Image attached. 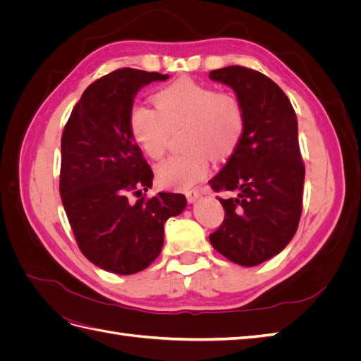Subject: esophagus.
Returning <instances> with one entry per match:
<instances>
[{
	"label": "esophagus",
	"instance_id": "1",
	"mask_svg": "<svg viewBox=\"0 0 361 361\" xmlns=\"http://www.w3.org/2000/svg\"><path fill=\"white\" fill-rule=\"evenodd\" d=\"M185 195H187V200H188L190 203H192V202H195V200H197V199L200 197V191L195 190V188L187 190V191H185Z\"/></svg>",
	"mask_w": 361,
	"mask_h": 361
}]
</instances>
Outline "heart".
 <instances>
[{
  "label": "heart",
  "instance_id": "heart-1",
  "mask_svg": "<svg viewBox=\"0 0 361 361\" xmlns=\"http://www.w3.org/2000/svg\"><path fill=\"white\" fill-rule=\"evenodd\" d=\"M157 110L137 105L129 114V129L140 149L159 159L171 133L183 128L182 143L190 147L171 155L157 167L162 187L183 190L199 182L215 158L231 155L243 138L245 114L238 97L212 87L182 78L154 96Z\"/></svg>",
  "mask_w": 361,
  "mask_h": 361
}]
</instances>
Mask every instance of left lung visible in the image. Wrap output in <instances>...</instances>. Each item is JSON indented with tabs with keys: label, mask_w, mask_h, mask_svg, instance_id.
Returning <instances> with one entry per match:
<instances>
[{
	"label": "left lung",
	"mask_w": 361,
	"mask_h": 361,
	"mask_svg": "<svg viewBox=\"0 0 361 361\" xmlns=\"http://www.w3.org/2000/svg\"><path fill=\"white\" fill-rule=\"evenodd\" d=\"M236 93L245 114L241 141L221 171L209 180L224 221L209 235L212 247L233 264L256 267L279 255L298 228L302 211L304 162L290 101L268 76L243 66L209 72Z\"/></svg>",
	"instance_id": "8db88e82"
}]
</instances>
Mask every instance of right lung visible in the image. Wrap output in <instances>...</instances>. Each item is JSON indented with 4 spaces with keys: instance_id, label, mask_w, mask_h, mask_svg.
I'll return each instance as SVG.
<instances>
[{
    "instance_id": "add662e5",
    "label": "right lung",
    "mask_w": 361,
    "mask_h": 361,
    "mask_svg": "<svg viewBox=\"0 0 361 361\" xmlns=\"http://www.w3.org/2000/svg\"><path fill=\"white\" fill-rule=\"evenodd\" d=\"M167 78L130 68L102 76L84 90L61 135L60 195L76 244L92 264L118 276L143 271L159 256L164 223L187 206L174 192L128 199L154 179L129 129L135 94Z\"/></svg>"
}]
</instances>
